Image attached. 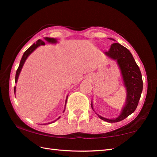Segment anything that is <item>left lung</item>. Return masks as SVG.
Masks as SVG:
<instances>
[{
	"mask_svg": "<svg viewBox=\"0 0 157 157\" xmlns=\"http://www.w3.org/2000/svg\"><path fill=\"white\" fill-rule=\"evenodd\" d=\"M109 39L115 41L112 38ZM105 54L113 60H116L121 71L123 82L127 90L125 105L122 109L118 117L114 119H108L98 115L102 120L108 123H116L124 120L136 110L143 91V79L140 68L136 64L132 53L125 47L120 44H111L109 51ZM93 109V104H91Z\"/></svg>",
	"mask_w": 157,
	"mask_h": 157,
	"instance_id": "1",
	"label": "left lung"
}]
</instances>
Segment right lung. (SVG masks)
Here are the masks:
<instances>
[{
	"instance_id": "1",
	"label": "right lung",
	"mask_w": 157,
	"mask_h": 157,
	"mask_svg": "<svg viewBox=\"0 0 157 157\" xmlns=\"http://www.w3.org/2000/svg\"><path fill=\"white\" fill-rule=\"evenodd\" d=\"M45 39H46V41H47L48 43H51V44H55L57 43V41L56 39H54V38H50V37H45L44 38ZM41 45H45V43L44 41H43L42 40H41V39H39V40H37L35 44H34L33 45H32V46L26 50V51L24 52V54L23 55V57L22 58H21V62H20V64H19V66H18V68L17 69V73H16V77H15V83H17V80H18V76H19V74L21 73V69H22L23 68V64H24V63L25 62V60L28 57L29 55H30L32 52H33L34 50H35L37 47H39V46H41ZM16 92V86H14V94ZM67 98H68V96L66 97V101H67ZM66 107V105H65ZM64 111H65V109H64ZM60 118V117H59L57 120H58ZM55 121H56V120H55ZM53 121V122H55ZM53 122H51V123H53ZM48 124H50V123H48Z\"/></svg>"
}]
</instances>
